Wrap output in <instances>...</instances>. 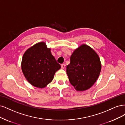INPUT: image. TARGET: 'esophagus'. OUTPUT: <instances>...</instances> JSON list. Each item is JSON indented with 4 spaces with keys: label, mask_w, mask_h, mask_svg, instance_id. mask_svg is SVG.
I'll return each mask as SVG.
<instances>
[{
    "label": "esophagus",
    "mask_w": 125,
    "mask_h": 125,
    "mask_svg": "<svg viewBox=\"0 0 125 125\" xmlns=\"http://www.w3.org/2000/svg\"><path fill=\"white\" fill-rule=\"evenodd\" d=\"M65 64H62V65H61V68H62V69H64V68H65Z\"/></svg>",
    "instance_id": "1"
}]
</instances>
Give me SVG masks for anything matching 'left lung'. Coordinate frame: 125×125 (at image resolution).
I'll list each match as a JSON object with an SVG mask.
<instances>
[{"mask_svg": "<svg viewBox=\"0 0 125 125\" xmlns=\"http://www.w3.org/2000/svg\"><path fill=\"white\" fill-rule=\"evenodd\" d=\"M101 63L98 54L87 45H81L74 50L66 66L70 82L77 91L89 89L99 77Z\"/></svg>", "mask_w": 125, "mask_h": 125, "instance_id": "1", "label": "left lung"}]
</instances>
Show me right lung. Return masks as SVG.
I'll return each mask as SVG.
<instances>
[{
	"mask_svg": "<svg viewBox=\"0 0 125 125\" xmlns=\"http://www.w3.org/2000/svg\"><path fill=\"white\" fill-rule=\"evenodd\" d=\"M50 50L45 42H40L29 48L23 54L22 71L27 81L34 87L47 86L61 68Z\"/></svg>",
	"mask_w": 125,
	"mask_h": 125,
	"instance_id": "1",
	"label": "right lung"
}]
</instances>
